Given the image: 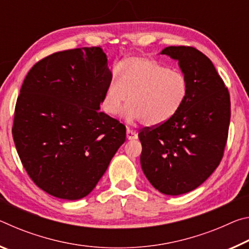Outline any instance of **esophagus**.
Instances as JSON below:
<instances>
[{
  "instance_id": "1",
  "label": "esophagus",
  "mask_w": 249,
  "mask_h": 249,
  "mask_svg": "<svg viewBox=\"0 0 249 249\" xmlns=\"http://www.w3.org/2000/svg\"><path fill=\"white\" fill-rule=\"evenodd\" d=\"M126 137H127L128 141L136 140V138H137V133L135 132V130H133V129L127 128V130H126Z\"/></svg>"
}]
</instances>
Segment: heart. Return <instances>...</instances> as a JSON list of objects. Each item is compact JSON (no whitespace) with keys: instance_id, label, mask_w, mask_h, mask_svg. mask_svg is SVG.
Here are the masks:
<instances>
[{"instance_id":"heart-1","label":"heart","mask_w":249,"mask_h":249,"mask_svg":"<svg viewBox=\"0 0 249 249\" xmlns=\"http://www.w3.org/2000/svg\"><path fill=\"white\" fill-rule=\"evenodd\" d=\"M117 74L119 78L114 75L109 80L103 100L104 111L109 115H116L128 98L126 120L142 121L153 127L174 117L187 98L184 74L153 59L126 58L117 68Z\"/></svg>"}]
</instances>
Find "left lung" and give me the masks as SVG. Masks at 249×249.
<instances>
[{"label":"left lung","mask_w":249,"mask_h":249,"mask_svg":"<svg viewBox=\"0 0 249 249\" xmlns=\"http://www.w3.org/2000/svg\"><path fill=\"white\" fill-rule=\"evenodd\" d=\"M160 53L178 60L188 94L174 117L138 134L141 165L155 189L179 196L195 190L220 165L229 135L231 100L204 53L189 46H169Z\"/></svg>","instance_id":"obj_1"}]
</instances>
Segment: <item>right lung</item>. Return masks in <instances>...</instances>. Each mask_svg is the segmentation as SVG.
I'll list each match as a JSON object with an SVG mask.
<instances>
[{
    "mask_svg": "<svg viewBox=\"0 0 249 249\" xmlns=\"http://www.w3.org/2000/svg\"><path fill=\"white\" fill-rule=\"evenodd\" d=\"M111 79L101 47L54 53L25 78L12 133L25 170L48 195L87 196L125 142V126L99 111Z\"/></svg>",
    "mask_w": 249,
    "mask_h": 249,
    "instance_id": "add662e5",
    "label": "right lung"
}]
</instances>
